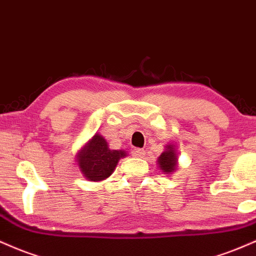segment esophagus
I'll list each match as a JSON object with an SVG mask.
<instances>
[{"instance_id":"obj_1","label":"esophagus","mask_w":256,"mask_h":256,"mask_svg":"<svg viewBox=\"0 0 256 256\" xmlns=\"http://www.w3.org/2000/svg\"><path fill=\"white\" fill-rule=\"evenodd\" d=\"M132 153H133L134 157H138V158H142L144 156H145V151H144L142 148H134Z\"/></svg>"}]
</instances>
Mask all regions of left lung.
I'll return each instance as SVG.
<instances>
[{"label": "left lung", "instance_id": "1", "mask_svg": "<svg viewBox=\"0 0 256 256\" xmlns=\"http://www.w3.org/2000/svg\"><path fill=\"white\" fill-rule=\"evenodd\" d=\"M158 163L159 168L166 174L172 172V171L176 169L177 156L172 146H166V150H165V151L160 154V157L158 158Z\"/></svg>", "mask_w": 256, "mask_h": 256}]
</instances>
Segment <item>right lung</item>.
Here are the masks:
<instances>
[{"instance_id": "obj_1", "label": "right lung", "mask_w": 256, "mask_h": 256, "mask_svg": "<svg viewBox=\"0 0 256 256\" xmlns=\"http://www.w3.org/2000/svg\"><path fill=\"white\" fill-rule=\"evenodd\" d=\"M124 156V151L110 150L106 140L102 135L97 134L79 153L78 163L81 172L87 180L102 181L112 174L118 159Z\"/></svg>"}]
</instances>
